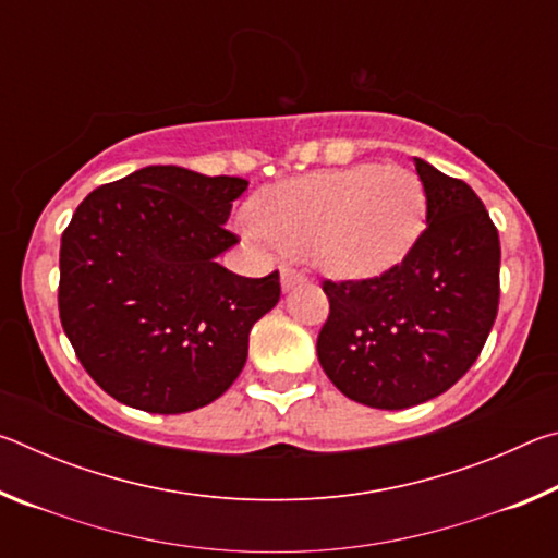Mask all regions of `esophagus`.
Returning a JSON list of instances; mask_svg holds the SVG:
<instances>
[{
    "mask_svg": "<svg viewBox=\"0 0 558 558\" xmlns=\"http://www.w3.org/2000/svg\"><path fill=\"white\" fill-rule=\"evenodd\" d=\"M302 282H305V276H302L300 270H295V268H282L280 270V286H282V290H292V288L302 286Z\"/></svg>",
    "mask_w": 558,
    "mask_h": 558,
    "instance_id": "obj_1",
    "label": "esophagus"
}]
</instances>
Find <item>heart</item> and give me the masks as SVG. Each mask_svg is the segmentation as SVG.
Listing matches in <instances>:
<instances>
[{"mask_svg": "<svg viewBox=\"0 0 558 558\" xmlns=\"http://www.w3.org/2000/svg\"><path fill=\"white\" fill-rule=\"evenodd\" d=\"M426 194L411 169L354 165L268 189L253 206L258 231L290 256L313 253L339 278H369L411 251Z\"/></svg>", "mask_w": 558, "mask_h": 558, "instance_id": "1", "label": "heart"}]
</instances>
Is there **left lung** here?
Returning a JSON list of instances; mask_svg holds the SVG:
<instances>
[{
	"label": "left lung",
	"mask_w": 558,
	"mask_h": 558,
	"mask_svg": "<svg viewBox=\"0 0 558 558\" xmlns=\"http://www.w3.org/2000/svg\"><path fill=\"white\" fill-rule=\"evenodd\" d=\"M426 231L401 263L364 280H325L317 356L347 399L401 411L448 391L483 352L499 305V235L462 179L415 157Z\"/></svg>",
	"instance_id": "obj_1"
}]
</instances>
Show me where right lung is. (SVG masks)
Here are the masks:
<instances>
[{"label": "right lung", "mask_w": 558, "mask_h": 558, "mask_svg": "<svg viewBox=\"0 0 558 558\" xmlns=\"http://www.w3.org/2000/svg\"><path fill=\"white\" fill-rule=\"evenodd\" d=\"M241 177L155 165L102 184L61 235L63 332L102 391L147 413H186L239 379L251 327L276 307L280 276L216 263Z\"/></svg>", "instance_id": "1"}]
</instances>
